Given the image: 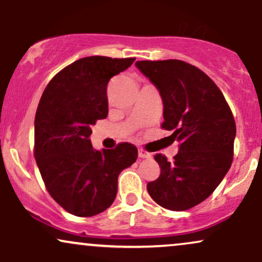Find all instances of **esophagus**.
Masks as SVG:
<instances>
[{"label":"esophagus","instance_id":"esophagus-1","mask_svg":"<svg viewBox=\"0 0 262 262\" xmlns=\"http://www.w3.org/2000/svg\"><path fill=\"white\" fill-rule=\"evenodd\" d=\"M138 155H139L140 159L151 158V154H150V152H148V151H146V150H144V149H141V148L138 149Z\"/></svg>","mask_w":262,"mask_h":262}]
</instances>
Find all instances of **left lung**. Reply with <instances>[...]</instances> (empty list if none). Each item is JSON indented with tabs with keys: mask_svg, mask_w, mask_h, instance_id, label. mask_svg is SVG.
I'll return each instance as SVG.
<instances>
[{
	"mask_svg": "<svg viewBox=\"0 0 262 262\" xmlns=\"http://www.w3.org/2000/svg\"><path fill=\"white\" fill-rule=\"evenodd\" d=\"M135 65L160 92L161 128L180 143L172 161L155 155L161 172L146 188L159 206L187 210L209 197L230 169L236 134L233 113L218 86L196 66L173 59Z\"/></svg>",
	"mask_w": 262,
	"mask_h": 262,
	"instance_id": "obj_1",
	"label": "left lung"
}]
</instances>
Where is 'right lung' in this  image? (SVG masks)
<instances>
[{
    "mask_svg": "<svg viewBox=\"0 0 262 262\" xmlns=\"http://www.w3.org/2000/svg\"><path fill=\"white\" fill-rule=\"evenodd\" d=\"M135 58L87 56L50 80L34 121V158L49 194L66 212L92 217L116 198L118 176L134 164L138 149L121 143L92 148L91 127L108 114L107 85Z\"/></svg>",
    "mask_w": 262,
    "mask_h": 262,
    "instance_id": "obj_1",
    "label": "right lung"
}]
</instances>
